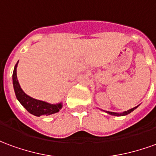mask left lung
<instances>
[{
    "label": "left lung",
    "mask_w": 156,
    "mask_h": 156,
    "mask_svg": "<svg viewBox=\"0 0 156 156\" xmlns=\"http://www.w3.org/2000/svg\"><path fill=\"white\" fill-rule=\"evenodd\" d=\"M137 107L138 106H136V107L131 108V109H129V110H127V111H124V113H122V114H117V113H114V112H109V111H106V113H108V114H109V115H115V116H124V115H129V113H131L132 111H134V109L137 108Z\"/></svg>",
    "instance_id": "8db88e82"
}]
</instances>
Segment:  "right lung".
<instances>
[{
    "label": "right lung",
    "instance_id": "1",
    "mask_svg": "<svg viewBox=\"0 0 156 156\" xmlns=\"http://www.w3.org/2000/svg\"><path fill=\"white\" fill-rule=\"evenodd\" d=\"M18 64V62H16L14 68L13 74H12V81H13V87H14V91H15L16 98L18 101L22 104V105L27 111L35 115V116H41V115H50L55 113H58L60 108H62V104L58 105H51L46 102L37 100L35 98H32L28 95H27L23 92L20 84H19L17 77H16V67Z\"/></svg>",
    "mask_w": 156,
    "mask_h": 156
}]
</instances>
